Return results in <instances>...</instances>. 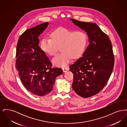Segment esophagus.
Here are the masks:
<instances>
[{
	"mask_svg": "<svg viewBox=\"0 0 127 127\" xmlns=\"http://www.w3.org/2000/svg\"><path fill=\"white\" fill-rule=\"evenodd\" d=\"M62 69H63V71L64 72H66L67 71H68L69 69V68L68 66H66L65 67L63 68Z\"/></svg>",
	"mask_w": 127,
	"mask_h": 127,
	"instance_id": "1",
	"label": "esophagus"
}]
</instances>
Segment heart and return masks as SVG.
Here are the masks:
<instances>
[{"label": "heart", "instance_id": "obj_1", "mask_svg": "<svg viewBox=\"0 0 127 127\" xmlns=\"http://www.w3.org/2000/svg\"><path fill=\"white\" fill-rule=\"evenodd\" d=\"M50 38L44 37L40 43L43 51L50 56L56 53L58 47H61V53L52 60L57 66L64 67L73 59L78 58L83 53L88 43V35L82 30H70L64 28H59L50 34Z\"/></svg>", "mask_w": 127, "mask_h": 127}]
</instances>
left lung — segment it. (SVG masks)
Instances as JSON below:
<instances>
[{
    "label": "left lung",
    "mask_w": 127,
    "mask_h": 127,
    "mask_svg": "<svg viewBox=\"0 0 127 127\" xmlns=\"http://www.w3.org/2000/svg\"><path fill=\"white\" fill-rule=\"evenodd\" d=\"M70 19L85 31L90 43L82 57L69 66L74 75L72 89L79 96L89 97L102 90L112 72V46L108 36L96 24Z\"/></svg>",
    "instance_id": "obj_1"
}]
</instances>
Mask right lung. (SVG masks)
Here are the masks:
<instances>
[{"label":"right lung","instance_id":"obj_1","mask_svg":"<svg viewBox=\"0 0 127 127\" xmlns=\"http://www.w3.org/2000/svg\"><path fill=\"white\" fill-rule=\"evenodd\" d=\"M45 22L26 30L20 36L16 49V66L25 87L31 93L43 96L53 90L56 78L61 68L52 63L38 46V36L47 28Z\"/></svg>","mask_w":127,"mask_h":127}]
</instances>
